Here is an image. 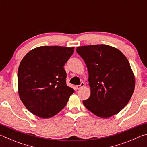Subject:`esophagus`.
Returning <instances> with one entry per match:
<instances>
[{"mask_svg": "<svg viewBox=\"0 0 147 147\" xmlns=\"http://www.w3.org/2000/svg\"><path fill=\"white\" fill-rule=\"evenodd\" d=\"M84 85H85V84H84V82H81V84H80V85H78V86H76V89H81L82 88H83V87L84 86Z\"/></svg>", "mask_w": 147, "mask_h": 147, "instance_id": "1", "label": "esophagus"}]
</instances>
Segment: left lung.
<instances>
[{"mask_svg":"<svg viewBox=\"0 0 147 147\" xmlns=\"http://www.w3.org/2000/svg\"><path fill=\"white\" fill-rule=\"evenodd\" d=\"M76 52L89 73L91 95L83 101L96 116L108 118L128 103L135 88V77L126 56L106 45L78 47Z\"/></svg>","mask_w":147,"mask_h":147,"instance_id":"8db88e82","label":"left lung"}]
</instances>
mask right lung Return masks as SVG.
<instances>
[{
  "label": "right lung",
  "instance_id": "right-lung-1",
  "mask_svg": "<svg viewBox=\"0 0 147 147\" xmlns=\"http://www.w3.org/2000/svg\"><path fill=\"white\" fill-rule=\"evenodd\" d=\"M74 51V47L42 46L22 59L17 74L18 91L31 113L50 118L65 106L74 90L67 86L63 66Z\"/></svg>",
  "mask_w": 147,
  "mask_h": 147
}]
</instances>
